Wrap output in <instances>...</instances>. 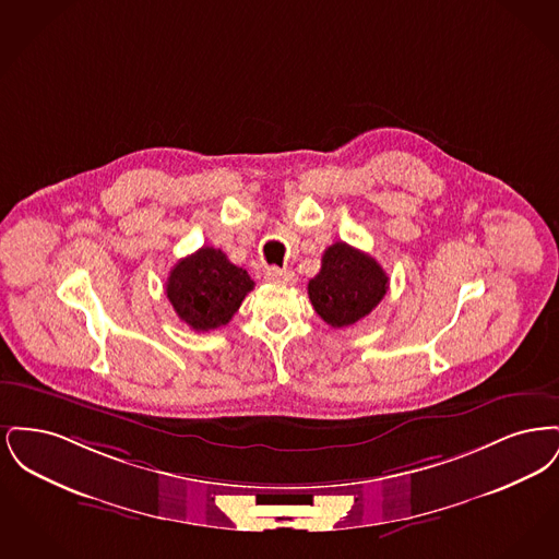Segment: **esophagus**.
<instances>
[{"label": "esophagus", "instance_id": "esophagus-1", "mask_svg": "<svg viewBox=\"0 0 559 559\" xmlns=\"http://www.w3.org/2000/svg\"><path fill=\"white\" fill-rule=\"evenodd\" d=\"M264 276L270 283H278V285H293L295 283V272L287 267L267 266L264 270Z\"/></svg>", "mask_w": 559, "mask_h": 559}]
</instances>
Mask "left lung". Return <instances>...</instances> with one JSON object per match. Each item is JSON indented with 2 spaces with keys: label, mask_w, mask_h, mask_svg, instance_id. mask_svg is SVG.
<instances>
[{
  "label": "left lung",
  "mask_w": 559,
  "mask_h": 559,
  "mask_svg": "<svg viewBox=\"0 0 559 559\" xmlns=\"http://www.w3.org/2000/svg\"><path fill=\"white\" fill-rule=\"evenodd\" d=\"M388 287V274L374 258L347 242H333L322 253L319 274L308 283V295L320 319L344 329L369 317Z\"/></svg>",
  "instance_id": "8db88e82"
}]
</instances>
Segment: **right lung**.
Segmentation results:
<instances>
[{
    "mask_svg": "<svg viewBox=\"0 0 559 559\" xmlns=\"http://www.w3.org/2000/svg\"><path fill=\"white\" fill-rule=\"evenodd\" d=\"M253 285L222 249L201 247L171 267L165 292L180 320L205 333L228 324Z\"/></svg>",
    "mask_w": 559,
    "mask_h": 559,
    "instance_id": "right-lung-1",
    "label": "right lung"
}]
</instances>
